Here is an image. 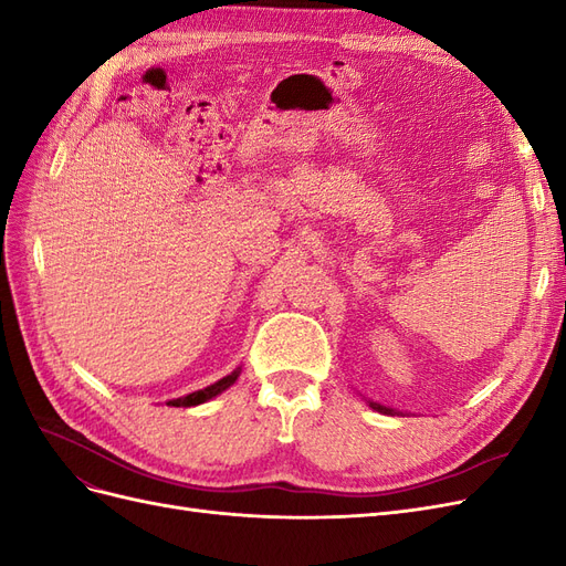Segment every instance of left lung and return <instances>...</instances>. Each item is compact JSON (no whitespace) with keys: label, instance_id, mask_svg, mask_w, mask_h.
I'll list each match as a JSON object with an SVG mask.
<instances>
[{"label":"left lung","instance_id":"8db88e82","mask_svg":"<svg viewBox=\"0 0 566 566\" xmlns=\"http://www.w3.org/2000/svg\"><path fill=\"white\" fill-rule=\"evenodd\" d=\"M370 408H375V410H380V413H387V416H391V413H394V410H391V408H387V406H380V403H373V401H370Z\"/></svg>","mask_w":566,"mask_h":566}]
</instances>
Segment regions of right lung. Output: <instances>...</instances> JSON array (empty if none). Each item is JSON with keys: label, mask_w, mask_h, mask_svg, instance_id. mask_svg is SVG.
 Wrapping results in <instances>:
<instances>
[{"label": "right lung", "mask_w": 566, "mask_h": 566, "mask_svg": "<svg viewBox=\"0 0 566 566\" xmlns=\"http://www.w3.org/2000/svg\"><path fill=\"white\" fill-rule=\"evenodd\" d=\"M238 375H241V368H235L231 375H227V378L217 380V382H214V385H210V387L198 389V391H193V394H186V397L172 399V401H167V403H169V406H177V408H188V406H198V403L210 401L212 397H217V394H221L224 389H229V387L238 380Z\"/></svg>", "instance_id": "obj_1"}]
</instances>
